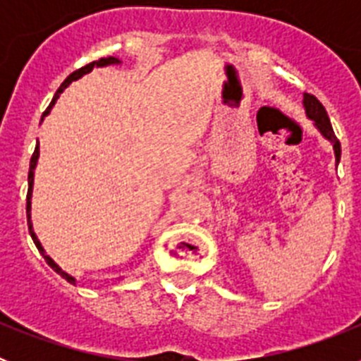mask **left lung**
<instances>
[{"label":"left lung","instance_id":"1","mask_svg":"<svg viewBox=\"0 0 361 361\" xmlns=\"http://www.w3.org/2000/svg\"><path fill=\"white\" fill-rule=\"evenodd\" d=\"M304 106H305V114H307L309 119L314 121V124H317L318 130L324 133V137H327V139L333 142L334 155H336V159L340 161L342 148H340V141H338L336 135H334V130H333V126H331L329 116H327V111H325L324 104H322L320 101H318V99L314 97L312 94H305L304 95Z\"/></svg>","mask_w":361,"mask_h":361}]
</instances>
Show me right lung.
<instances>
[{
    "instance_id": "obj_1",
    "label": "right lung",
    "mask_w": 361,
    "mask_h": 361,
    "mask_svg": "<svg viewBox=\"0 0 361 361\" xmlns=\"http://www.w3.org/2000/svg\"><path fill=\"white\" fill-rule=\"evenodd\" d=\"M116 63H119V59H116V57H103V59H99V61H92V63H88V65H86V66H81V68H79V70H75V72H72V73H70L68 78H66L65 81H63V85L59 86V90L56 92V95H54L52 103H50V104H49V108H47V110H44L43 117L47 116V114H49L50 110H52V106H54V104H56V101H57V97H59V94H61V92L65 90V88H66V86L70 85V82H72V81H75V79H79V78H81V75H85V73H88V72H90V70L94 68V66H106V65H116ZM37 157H39V148H37V146H36V149H34V153H32V159H30V168H28V193H27V219H28V231H30V237H32V240H34V244H36V247H37V250H39L41 253H43V257H44V260H47V264H49V266H52L54 269H56L57 273H59V275H61L63 279L66 280V282L73 283V282H75V280H73L72 276H70V275H66V273H63V271L59 269V267H57L56 264H54V260H52V258H50V257H47V255H44L43 247H41L39 240H37V237H36V233L32 231V224H30V195H32V183H34V168H36Z\"/></svg>"
}]
</instances>
